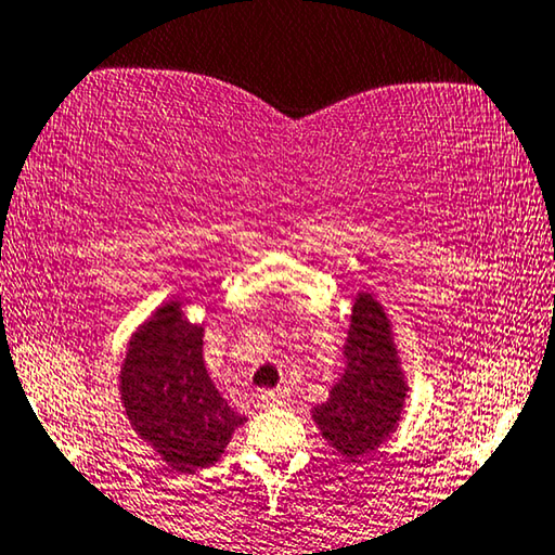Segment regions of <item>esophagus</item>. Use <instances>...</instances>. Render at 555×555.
I'll return each mask as SVG.
<instances>
[{
    "mask_svg": "<svg viewBox=\"0 0 555 555\" xmlns=\"http://www.w3.org/2000/svg\"><path fill=\"white\" fill-rule=\"evenodd\" d=\"M259 402H261V408L276 410V408H284V404L288 402V395L281 392V389H269V392H261Z\"/></svg>",
    "mask_w": 555,
    "mask_h": 555,
    "instance_id": "esophagus-1",
    "label": "esophagus"
}]
</instances>
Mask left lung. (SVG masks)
<instances>
[{
    "mask_svg": "<svg viewBox=\"0 0 555 555\" xmlns=\"http://www.w3.org/2000/svg\"><path fill=\"white\" fill-rule=\"evenodd\" d=\"M345 357V374L311 417L324 440L357 463L395 433L408 395L389 319L366 292L354 299Z\"/></svg>",
    "mask_w": 555,
    "mask_h": 555,
    "instance_id": "1",
    "label": "left lung"
}]
</instances>
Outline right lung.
<instances>
[{
    "mask_svg": "<svg viewBox=\"0 0 555 555\" xmlns=\"http://www.w3.org/2000/svg\"><path fill=\"white\" fill-rule=\"evenodd\" d=\"M132 430L178 473L214 465L246 417L218 395L203 364V326L168 301L132 337L120 366Z\"/></svg>",
    "mask_w": 555,
    "mask_h": 555,
    "instance_id": "obj_1",
    "label": "right lung"
}]
</instances>
